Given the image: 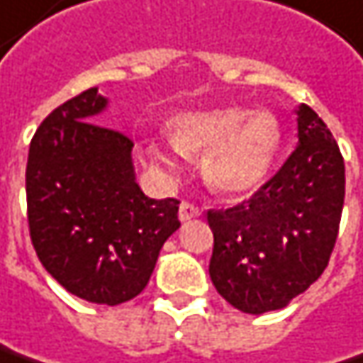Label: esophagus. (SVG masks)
I'll return each mask as SVG.
<instances>
[{
  "label": "esophagus",
  "mask_w": 363,
  "mask_h": 363,
  "mask_svg": "<svg viewBox=\"0 0 363 363\" xmlns=\"http://www.w3.org/2000/svg\"><path fill=\"white\" fill-rule=\"evenodd\" d=\"M199 216H201V210H199L197 206H193V203H189V201H182L181 208H179V218H181V222L195 220V218H199Z\"/></svg>",
  "instance_id": "34e87169"
}]
</instances>
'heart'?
Here are the masks:
<instances>
[{
  "instance_id": "b5f03b06",
  "label": "heart",
  "mask_w": 363,
  "mask_h": 363,
  "mask_svg": "<svg viewBox=\"0 0 363 363\" xmlns=\"http://www.w3.org/2000/svg\"><path fill=\"white\" fill-rule=\"evenodd\" d=\"M172 145L184 155H203L201 174L216 193L247 195L268 177L279 155L282 130L268 110L222 106L181 112L168 122ZM147 155L160 166L174 170L177 153L162 143H147Z\"/></svg>"
}]
</instances>
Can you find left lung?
Segmentation results:
<instances>
[{"label": "left lung", "mask_w": 363, "mask_h": 363, "mask_svg": "<svg viewBox=\"0 0 363 363\" xmlns=\"http://www.w3.org/2000/svg\"><path fill=\"white\" fill-rule=\"evenodd\" d=\"M299 145L247 201L210 210V279L237 310L284 308L320 279L337 243L345 201V164L324 120L297 110Z\"/></svg>", "instance_id": "obj_1"}]
</instances>
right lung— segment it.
<instances>
[{"label":"right lung","mask_w":363,"mask_h":363,"mask_svg":"<svg viewBox=\"0 0 363 363\" xmlns=\"http://www.w3.org/2000/svg\"><path fill=\"white\" fill-rule=\"evenodd\" d=\"M106 106L93 86L41 122L26 162V216L53 279L84 301L118 306L147 286L160 249L181 226V201L141 191L135 143L91 122Z\"/></svg>","instance_id":"1"}]
</instances>
